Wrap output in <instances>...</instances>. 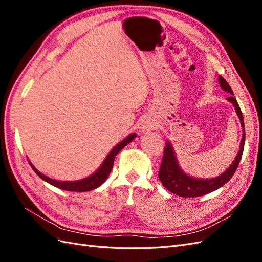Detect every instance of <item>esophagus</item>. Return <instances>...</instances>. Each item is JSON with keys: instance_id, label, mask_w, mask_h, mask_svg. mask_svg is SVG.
Returning a JSON list of instances; mask_svg holds the SVG:
<instances>
[{"instance_id": "esophagus-1", "label": "esophagus", "mask_w": 262, "mask_h": 262, "mask_svg": "<svg viewBox=\"0 0 262 262\" xmlns=\"http://www.w3.org/2000/svg\"><path fill=\"white\" fill-rule=\"evenodd\" d=\"M153 128H154V124H153V123H148V124H146V125L144 126L143 129L148 131V130H153Z\"/></svg>"}]
</instances>
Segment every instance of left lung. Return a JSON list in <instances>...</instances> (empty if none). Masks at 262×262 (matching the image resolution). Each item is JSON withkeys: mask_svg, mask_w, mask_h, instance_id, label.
Wrapping results in <instances>:
<instances>
[{"mask_svg": "<svg viewBox=\"0 0 262 262\" xmlns=\"http://www.w3.org/2000/svg\"><path fill=\"white\" fill-rule=\"evenodd\" d=\"M219 81L222 89L228 94H231V96L227 98V100L229 102H232L233 106L235 107L236 114L241 120V124L243 128V138L241 141L238 154L236 155L233 164L229 166L222 175L211 179H198L189 176L186 172L182 171L177 162V158L170 142H166V146L164 147V156L161 163L160 170H158V178H160L163 186L167 189L168 191L179 196L194 198L215 191V190H217L222 186H224L226 182L233 177L242 160L245 145V125L242 110L236 98L233 96V90L231 89L229 84L221 75L219 76Z\"/></svg>", "mask_w": 262, "mask_h": 262, "instance_id": "1", "label": "left lung"}]
</instances>
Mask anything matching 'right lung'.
<instances>
[{
	"instance_id": "1",
	"label": "right lung",
	"mask_w": 262,
	"mask_h": 262,
	"mask_svg": "<svg viewBox=\"0 0 262 262\" xmlns=\"http://www.w3.org/2000/svg\"><path fill=\"white\" fill-rule=\"evenodd\" d=\"M137 137L136 133H131L130 136L126 137L124 140H122L120 143L118 145H116L112 150H110V153L107 155V157L105 158V161L102 162L100 167L95 171L93 175H91L90 177L81 179V180H76V181H58V180H54L51 179L49 177L45 176L43 173H41L40 171H38L35 166L31 164L29 161V164L31 166V168L34 169V171L37 173V175L40 177L41 179H43L45 181L48 182V184L57 187L59 189L62 190H67V191H76V192H85V191H90V190L93 189H96L99 186H101L104 182L106 181V179L108 178L110 171L113 169V166H114V161H115V157L116 155L120 152V150L126 145L129 144L130 142Z\"/></svg>"
}]
</instances>
